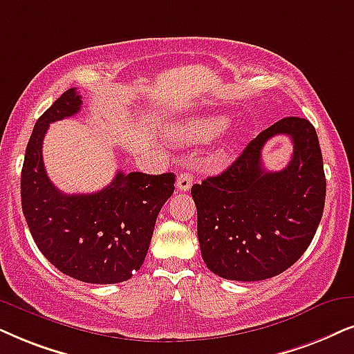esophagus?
I'll list each match as a JSON object with an SVG mask.
<instances>
[{
    "label": "esophagus",
    "instance_id": "obj_1",
    "mask_svg": "<svg viewBox=\"0 0 354 354\" xmlns=\"http://www.w3.org/2000/svg\"><path fill=\"white\" fill-rule=\"evenodd\" d=\"M192 185V174L187 171H183L181 174H178L176 178V189L180 191H189Z\"/></svg>",
    "mask_w": 354,
    "mask_h": 354
}]
</instances>
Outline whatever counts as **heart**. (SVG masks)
Returning <instances> with one entry per match:
<instances>
[{
  "label": "heart",
  "instance_id": "1",
  "mask_svg": "<svg viewBox=\"0 0 354 354\" xmlns=\"http://www.w3.org/2000/svg\"><path fill=\"white\" fill-rule=\"evenodd\" d=\"M230 120L227 118H196L176 125L173 138L181 145H203L222 136L229 127Z\"/></svg>",
  "mask_w": 354,
  "mask_h": 354
}]
</instances>
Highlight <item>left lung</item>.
<instances>
[{
  "mask_svg": "<svg viewBox=\"0 0 354 354\" xmlns=\"http://www.w3.org/2000/svg\"><path fill=\"white\" fill-rule=\"evenodd\" d=\"M288 135L293 158L266 172L261 150L270 138ZM326 181L319 137L302 118H284L258 133L225 171L191 187L198 207L204 263L232 281H263L302 257L319 227Z\"/></svg>",
  "mask_w": 354,
  "mask_h": 354,
  "instance_id": "1",
  "label": "left lung"
}]
</instances>
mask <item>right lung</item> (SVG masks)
<instances>
[{
  "mask_svg": "<svg viewBox=\"0 0 354 354\" xmlns=\"http://www.w3.org/2000/svg\"><path fill=\"white\" fill-rule=\"evenodd\" d=\"M82 102L70 88L35 122L21 173L22 212L35 245L58 271L83 283H122L144 265L174 174L118 171L91 194L58 191L44 167L42 142L48 125L78 114Z\"/></svg>",
  "mask_w": 354,
  "mask_h": 354,
  "instance_id": "add662e5",
  "label": "right lung"
}]
</instances>
